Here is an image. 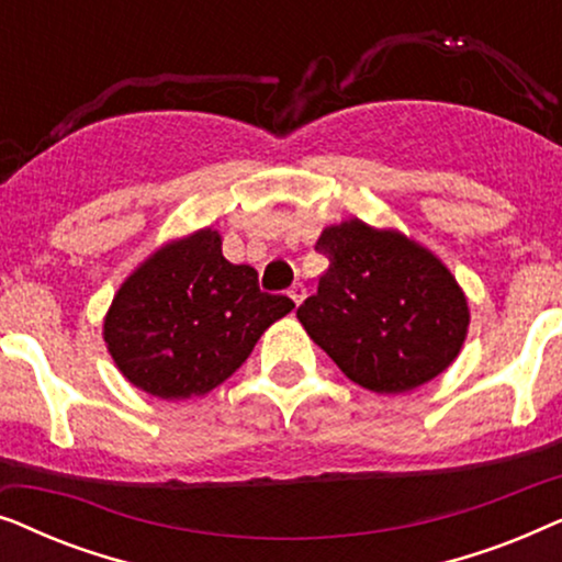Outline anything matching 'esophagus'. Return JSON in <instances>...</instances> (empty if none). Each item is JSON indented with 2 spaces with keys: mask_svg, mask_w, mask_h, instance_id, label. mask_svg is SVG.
I'll return each mask as SVG.
<instances>
[{
  "mask_svg": "<svg viewBox=\"0 0 562 562\" xmlns=\"http://www.w3.org/2000/svg\"><path fill=\"white\" fill-rule=\"evenodd\" d=\"M289 296L294 299V304H296V306L302 304V302H304V296H306V289H304V283H294V286L289 289Z\"/></svg>",
  "mask_w": 562,
  "mask_h": 562,
  "instance_id": "obj_1",
  "label": "esophagus"
}]
</instances>
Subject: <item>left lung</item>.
<instances>
[{
	"label": "left lung",
	"instance_id": "left-lung-1",
	"mask_svg": "<svg viewBox=\"0 0 562 562\" xmlns=\"http://www.w3.org/2000/svg\"><path fill=\"white\" fill-rule=\"evenodd\" d=\"M317 250L329 268L296 317L350 381L402 394L458 358L468 302L440 258L360 220L327 227Z\"/></svg>",
	"mask_w": 562,
	"mask_h": 562
}]
</instances>
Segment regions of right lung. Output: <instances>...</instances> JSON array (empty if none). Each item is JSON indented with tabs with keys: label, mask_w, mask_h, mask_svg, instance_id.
<instances>
[{
	"label": "right lung",
	"mask_w": 562,
	"mask_h": 562,
	"mask_svg": "<svg viewBox=\"0 0 562 562\" xmlns=\"http://www.w3.org/2000/svg\"><path fill=\"white\" fill-rule=\"evenodd\" d=\"M291 310L289 296L260 291L256 268L222 256L214 229H199L160 248L122 283L104 340L122 375L150 396H204Z\"/></svg>",
	"instance_id": "add662e5"
}]
</instances>
